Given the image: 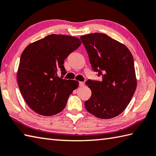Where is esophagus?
<instances>
[{
  "label": "esophagus",
  "mask_w": 156,
  "mask_h": 156,
  "mask_svg": "<svg viewBox=\"0 0 156 156\" xmlns=\"http://www.w3.org/2000/svg\"><path fill=\"white\" fill-rule=\"evenodd\" d=\"M79 85H80V87H83L84 85V83H83V82H79Z\"/></svg>",
  "instance_id": "1"
}]
</instances>
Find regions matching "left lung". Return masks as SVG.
I'll list each match as a JSON object with an SVG mask.
<instances>
[{
	"mask_svg": "<svg viewBox=\"0 0 156 156\" xmlns=\"http://www.w3.org/2000/svg\"><path fill=\"white\" fill-rule=\"evenodd\" d=\"M93 70L101 81L88 80L91 96L84 106L90 114L108 119L121 114L136 89L134 58L129 49L106 34L90 33L80 37Z\"/></svg>",
	"mask_w": 156,
	"mask_h": 156,
	"instance_id": "left-lung-1",
	"label": "left lung"
}]
</instances>
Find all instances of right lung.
I'll return each mask as SVG.
<instances>
[{
    "label": "right lung",
    "instance_id": "add662e5",
    "mask_svg": "<svg viewBox=\"0 0 156 156\" xmlns=\"http://www.w3.org/2000/svg\"><path fill=\"white\" fill-rule=\"evenodd\" d=\"M80 44L77 37L52 34L29 44L22 52L17 80L25 101L37 113L52 116L65 108L79 83L63 78L67 73L64 60Z\"/></svg>",
    "mask_w": 156,
    "mask_h": 156
}]
</instances>
